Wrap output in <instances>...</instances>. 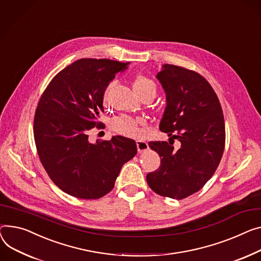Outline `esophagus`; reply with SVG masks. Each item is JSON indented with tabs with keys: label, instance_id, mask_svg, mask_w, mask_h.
<instances>
[{
	"label": "esophagus",
	"instance_id": "1",
	"mask_svg": "<svg viewBox=\"0 0 261 261\" xmlns=\"http://www.w3.org/2000/svg\"><path fill=\"white\" fill-rule=\"evenodd\" d=\"M136 146H137V151L138 153H142L144 151H147L149 149L148 143L145 141H137L136 142Z\"/></svg>",
	"mask_w": 261,
	"mask_h": 261
}]
</instances>
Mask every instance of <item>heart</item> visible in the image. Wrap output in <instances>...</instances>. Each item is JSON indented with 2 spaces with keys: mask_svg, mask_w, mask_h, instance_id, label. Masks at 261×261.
<instances>
[{
  "mask_svg": "<svg viewBox=\"0 0 261 261\" xmlns=\"http://www.w3.org/2000/svg\"><path fill=\"white\" fill-rule=\"evenodd\" d=\"M115 85V81H112L108 84L105 90V97L108 92L113 88ZM133 89L136 94L142 97L145 95H152L153 97L156 94V85L155 83L144 74H137L133 81ZM141 118H133L129 116H119L115 117L111 121V128L116 133L127 135V136H137L140 134L138 125L142 124Z\"/></svg>",
  "mask_w": 261,
  "mask_h": 261,
  "instance_id": "obj_1",
  "label": "heart"
}]
</instances>
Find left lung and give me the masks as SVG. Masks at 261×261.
<instances>
[{
    "label": "left lung",
    "mask_w": 261,
    "mask_h": 261,
    "mask_svg": "<svg viewBox=\"0 0 261 261\" xmlns=\"http://www.w3.org/2000/svg\"><path fill=\"white\" fill-rule=\"evenodd\" d=\"M166 93L160 123L168 142H150L161 156L160 168L147 174L149 187L162 196L182 199L199 191L216 171L225 143L219 99L207 81L186 68L165 64L156 74ZM177 139L178 149L172 146Z\"/></svg>",
    "instance_id": "1"
}]
</instances>
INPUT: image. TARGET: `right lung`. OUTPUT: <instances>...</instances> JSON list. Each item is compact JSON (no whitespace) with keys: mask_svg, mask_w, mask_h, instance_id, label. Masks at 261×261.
Listing matches in <instances>:
<instances>
[{"mask_svg":"<svg viewBox=\"0 0 261 261\" xmlns=\"http://www.w3.org/2000/svg\"><path fill=\"white\" fill-rule=\"evenodd\" d=\"M130 63L81 59L60 71L42 94L33 134L49 177L65 193L97 199L109 193L136 143L120 135L92 144L88 132L99 126L108 84Z\"/></svg>","mask_w":261,"mask_h":261,"instance_id":"1","label":"right lung"}]
</instances>
